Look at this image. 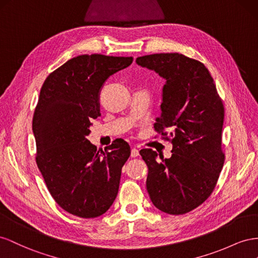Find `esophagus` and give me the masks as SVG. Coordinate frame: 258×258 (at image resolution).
I'll use <instances>...</instances> for the list:
<instances>
[{
  "instance_id": "1",
  "label": "esophagus",
  "mask_w": 258,
  "mask_h": 258,
  "mask_svg": "<svg viewBox=\"0 0 258 258\" xmlns=\"http://www.w3.org/2000/svg\"><path fill=\"white\" fill-rule=\"evenodd\" d=\"M138 156H139L138 149H136V148L132 149V151H131V157H132V158H136V157H138Z\"/></svg>"
}]
</instances>
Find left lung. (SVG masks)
<instances>
[{"label": "left lung", "mask_w": 258, "mask_h": 258, "mask_svg": "<svg viewBox=\"0 0 258 258\" xmlns=\"http://www.w3.org/2000/svg\"><path fill=\"white\" fill-rule=\"evenodd\" d=\"M136 63L165 80L154 130L173 145L170 159L159 154L158 160L152 149L139 152L148 166L147 190L160 211L186 214L211 196L222 172L223 101L207 67L192 58L161 53L138 57Z\"/></svg>", "instance_id": "left-lung-1"}]
</instances>
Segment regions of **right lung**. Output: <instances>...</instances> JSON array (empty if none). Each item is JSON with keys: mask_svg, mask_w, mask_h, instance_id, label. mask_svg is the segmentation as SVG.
Here are the masks:
<instances>
[{"mask_svg": "<svg viewBox=\"0 0 258 258\" xmlns=\"http://www.w3.org/2000/svg\"><path fill=\"white\" fill-rule=\"evenodd\" d=\"M132 62L133 57L77 56L51 72L41 88L32 120L35 161L50 196L72 215L98 217L116 198L131 147L115 139L97 150L87 136L100 115L102 85Z\"/></svg>", "mask_w": 258, "mask_h": 258, "instance_id": "obj_1", "label": "right lung"}]
</instances>
